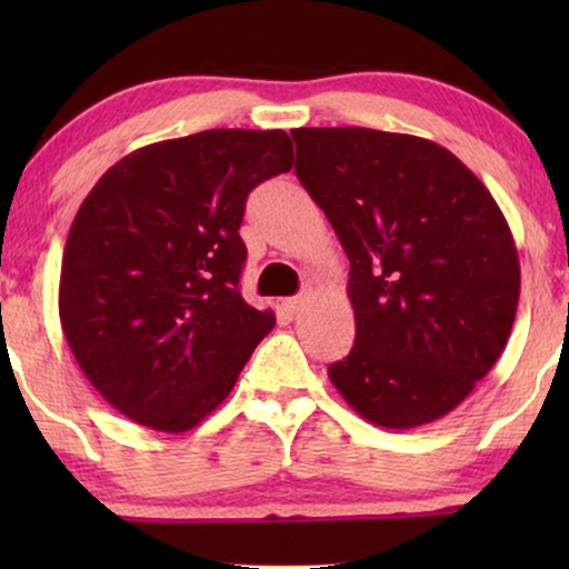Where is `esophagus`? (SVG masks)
<instances>
[{
    "instance_id": "esophagus-1",
    "label": "esophagus",
    "mask_w": 569,
    "mask_h": 569,
    "mask_svg": "<svg viewBox=\"0 0 569 569\" xmlns=\"http://www.w3.org/2000/svg\"><path fill=\"white\" fill-rule=\"evenodd\" d=\"M308 298H310V295H298V298H287V300H282V310L292 318L302 306H306Z\"/></svg>"
}]
</instances>
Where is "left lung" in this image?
Instances as JSON below:
<instances>
[{
  "label": "left lung",
  "mask_w": 569,
  "mask_h": 569,
  "mask_svg": "<svg viewBox=\"0 0 569 569\" xmlns=\"http://www.w3.org/2000/svg\"><path fill=\"white\" fill-rule=\"evenodd\" d=\"M295 173L349 259L355 347L329 368L388 430L453 411L508 345L520 263L487 186L446 147L393 131L292 129Z\"/></svg>",
  "instance_id": "1"
}]
</instances>
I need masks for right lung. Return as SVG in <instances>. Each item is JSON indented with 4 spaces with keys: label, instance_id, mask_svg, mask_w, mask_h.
Segmentation results:
<instances>
[{
    "label": "right lung",
    "instance_id": "right-lung-1",
    "mask_svg": "<svg viewBox=\"0 0 569 569\" xmlns=\"http://www.w3.org/2000/svg\"><path fill=\"white\" fill-rule=\"evenodd\" d=\"M290 168L282 129H209L134 150L84 197L59 318L77 365L123 417L186 432L228 399L277 323L238 290L246 199Z\"/></svg>",
    "mask_w": 569,
    "mask_h": 569
}]
</instances>
